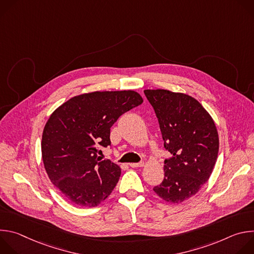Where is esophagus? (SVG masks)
<instances>
[{"instance_id":"esophagus-1","label":"esophagus","mask_w":254,"mask_h":254,"mask_svg":"<svg viewBox=\"0 0 254 254\" xmlns=\"http://www.w3.org/2000/svg\"><path fill=\"white\" fill-rule=\"evenodd\" d=\"M143 165H144L143 162H139V163H130V164H129V166H130L131 168H138V167H142Z\"/></svg>"}]
</instances>
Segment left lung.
<instances>
[{
  "label": "left lung",
  "mask_w": 254,
  "mask_h": 254,
  "mask_svg": "<svg viewBox=\"0 0 254 254\" xmlns=\"http://www.w3.org/2000/svg\"><path fill=\"white\" fill-rule=\"evenodd\" d=\"M159 121L165 149L163 182L154 191L163 200L181 203L207 182L219 150V137L211 116L194 97L166 89L143 91Z\"/></svg>",
  "instance_id": "8db88e82"
}]
</instances>
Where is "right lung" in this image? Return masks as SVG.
<instances>
[{
  "instance_id": "right-lung-1",
  "label": "right lung",
  "mask_w": 254,
  "mask_h": 254,
  "mask_svg": "<svg viewBox=\"0 0 254 254\" xmlns=\"http://www.w3.org/2000/svg\"><path fill=\"white\" fill-rule=\"evenodd\" d=\"M142 103L132 90L74 96L50 116L42 134V159L51 182L72 204L95 207L111 195L121 168L97 156L111 146V127Z\"/></svg>"
}]
</instances>
